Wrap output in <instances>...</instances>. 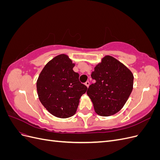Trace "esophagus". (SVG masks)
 <instances>
[{"mask_svg":"<svg viewBox=\"0 0 160 160\" xmlns=\"http://www.w3.org/2000/svg\"><path fill=\"white\" fill-rule=\"evenodd\" d=\"M85 85L87 86V88H88V87L89 86V81H86L85 83Z\"/></svg>","mask_w":160,"mask_h":160,"instance_id":"esophagus-1","label":"esophagus"}]
</instances>
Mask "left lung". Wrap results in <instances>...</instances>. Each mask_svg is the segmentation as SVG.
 Instances as JSON below:
<instances>
[{
	"label": "left lung",
	"instance_id": "1",
	"mask_svg": "<svg viewBox=\"0 0 160 160\" xmlns=\"http://www.w3.org/2000/svg\"><path fill=\"white\" fill-rule=\"evenodd\" d=\"M91 77L95 80L87 93L97 114L113 115L123 108L133 90V75L115 58L106 55L97 65Z\"/></svg>",
	"mask_w": 160,
	"mask_h": 160
}]
</instances>
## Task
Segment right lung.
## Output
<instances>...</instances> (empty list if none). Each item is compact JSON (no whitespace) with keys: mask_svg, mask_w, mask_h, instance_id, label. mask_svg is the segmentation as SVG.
<instances>
[{"mask_svg":"<svg viewBox=\"0 0 160 160\" xmlns=\"http://www.w3.org/2000/svg\"><path fill=\"white\" fill-rule=\"evenodd\" d=\"M75 65L68 55H57L47 62L37 81L41 103L57 118L75 115L81 97L88 89L79 82V75L72 70Z\"/></svg>","mask_w":160,"mask_h":160,"instance_id":"1","label":"right lung"}]
</instances>
